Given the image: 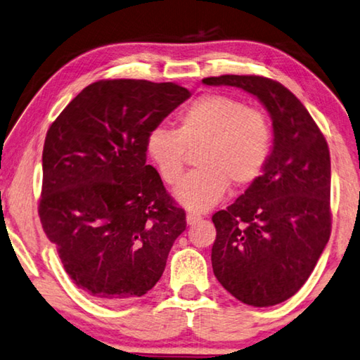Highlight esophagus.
I'll return each instance as SVG.
<instances>
[{"mask_svg":"<svg viewBox=\"0 0 360 360\" xmlns=\"http://www.w3.org/2000/svg\"><path fill=\"white\" fill-rule=\"evenodd\" d=\"M187 224L188 225H193L195 221H198L200 219H201V215L200 214H197V212H187Z\"/></svg>","mask_w":360,"mask_h":360,"instance_id":"esophagus-1","label":"esophagus"}]
</instances>
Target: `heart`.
<instances>
[{
  "label": "heart",
  "mask_w": 360,
  "mask_h": 360,
  "mask_svg": "<svg viewBox=\"0 0 360 360\" xmlns=\"http://www.w3.org/2000/svg\"><path fill=\"white\" fill-rule=\"evenodd\" d=\"M198 169L176 188V198L192 211H206L224 198L231 184L245 188L264 173L272 151V127L261 110L224 94H205L178 115L176 129L154 127L146 136V154L162 181L178 184L187 149Z\"/></svg>",
  "instance_id": "heart-1"
}]
</instances>
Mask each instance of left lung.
Segmentation results:
<instances>
[{"mask_svg":"<svg viewBox=\"0 0 360 360\" xmlns=\"http://www.w3.org/2000/svg\"><path fill=\"white\" fill-rule=\"evenodd\" d=\"M258 97L274 145L261 178L212 215V269L240 302L271 307L302 286L330 236V154L324 135L290 89L259 75L202 78Z\"/></svg>","mask_w":360,"mask_h":360,"instance_id":"left-lung-1","label":"left lung"}]
</instances>
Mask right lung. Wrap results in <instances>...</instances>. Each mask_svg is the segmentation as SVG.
Segmentation results:
<instances>
[{
  "label": "right lung",
  "instance_id": "right-lung-1",
  "mask_svg": "<svg viewBox=\"0 0 360 360\" xmlns=\"http://www.w3.org/2000/svg\"><path fill=\"white\" fill-rule=\"evenodd\" d=\"M188 97L176 83L99 80L47 130L39 217L68 276L102 304L151 290L186 230L146 163V136Z\"/></svg>",
  "mask_w": 360,
  "mask_h": 360
}]
</instances>
